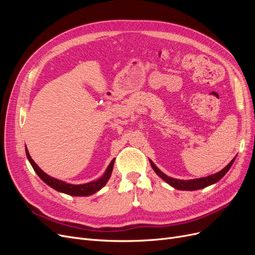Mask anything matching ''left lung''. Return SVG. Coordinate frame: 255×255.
I'll list each match as a JSON object with an SVG mask.
<instances>
[{
	"mask_svg": "<svg viewBox=\"0 0 255 255\" xmlns=\"http://www.w3.org/2000/svg\"><path fill=\"white\" fill-rule=\"evenodd\" d=\"M235 158H236V156L232 160H231L225 168L221 169L220 171L216 172L214 174H211V175L199 177V179H192V180L173 179V177L168 176L163 171H160L159 169L156 167V165L154 164L151 159H149V160H150L151 167L153 168V170L155 171V173L160 177V179H163L167 184L170 185V186H172L173 188L179 189V190H198V189H202V188L210 186V185H213L215 183H217L219 180H221L222 177L225 176L227 174V172L230 170V168L232 167Z\"/></svg>",
	"mask_w": 255,
	"mask_h": 255,
	"instance_id": "1",
	"label": "left lung"
}]
</instances>
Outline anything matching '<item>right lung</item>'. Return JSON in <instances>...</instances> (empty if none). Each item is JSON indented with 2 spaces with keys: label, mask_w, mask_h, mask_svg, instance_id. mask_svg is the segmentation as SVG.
Segmentation results:
<instances>
[{
  "label": "right lung",
  "mask_w": 255,
  "mask_h": 255,
  "mask_svg": "<svg viewBox=\"0 0 255 255\" xmlns=\"http://www.w3.org/2000/svg\"><path fill=\"white\" fill-rule=\"evenodd\" d=\"M25 152H26L27 159L30 163V165H32L35 172L45 184L49 185V186L52 187L53 189L57 190L58 192H63V194L73 196V197L91 196V195L96 194V192L99 191L100 189H102L106 185V183L110 180L113 168H114V164H115V158H114L110 163L109 167L106 168L104 174L95 181H91L89 183H85V184H70V183H67L65 181L55 179V177H53V176L45 173L42 169H40L39 166L35 163L33 158L30 157L29 152H28L26 146H25Z\"/></svg>",
  "instance_id": "right-lung-1"
}]
</instances>
